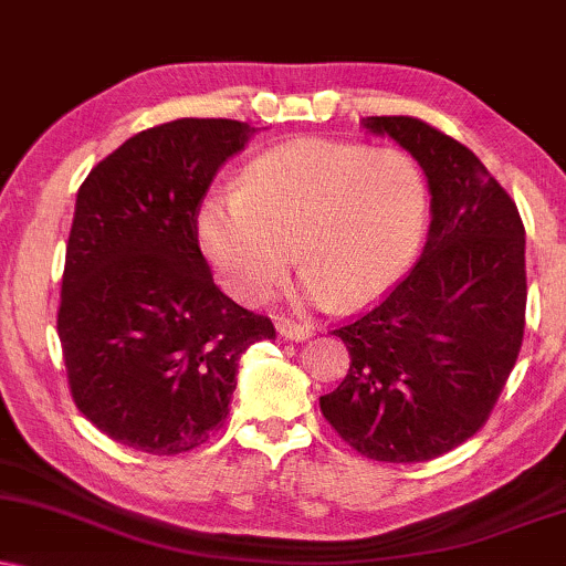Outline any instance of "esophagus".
Here are the masks:
<instances>
[{"label": "esophagus", "mask_w": 566, "mask_h": 566, "mask_svg": "<svg viewBox=\"0 0 566 566\" xmlns=\"http://www.w3.org/2000/svg\"><path fill=\"white\" fill-rule=\"evenodd\" d=\"M275 327H277V333H281L285 340H304V338L312 336V327L310 325L296 323V319H291V317H277L275 319Z\"/></svg>", "instance_id": "obj_1"}]
</instances>
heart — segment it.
I'll list each match as a JSON object with an SVG mask.
<instances>
[{"label": "heart", "mask_w": 566, "mask_h": 566, "mask_svg": "<svg viewBox=\"0 0 566 566\" xmlns=\"http://www.w3.org/2000/svg\"><path fill=\"white\" fill-rule=\"evenodd\" d=\"M424 226L428 184L409 151L327 138L256 157L239 188L209 193L197 214L201 251L241 302L268 294L296 251L312 302H380L415 262Z\"/></svg>", "instance_id": "obj_1"}]
</instances>
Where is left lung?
Segmentation results:
<instances>
[{"label": "left lung", "mask_w": 566, "mask_h": 566, "mask_svg": "<svg viewBox=\"0 0 566 566\" xmlns=\"http://www.w3.org/2000/svg\"><path fill=\"white\" fill-rule=\"evenodd\" d=\"M396 138L430 186L420 262L373 310L333 331L348 375L319 409L375 462H428L483 428L525 336V226L488 167L420 117H367Z\"/></svg>", "instance_id": "1"}]
</instances>
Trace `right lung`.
Segmentation results:
<instances>
[{
  "label": "right lung",
  "instance_id": "1",
  "mask_svg": "<svg viewBox=\"0 0 566 566\" xmlns=\"http://www.w3.org/2000/svg\"><path fill=\"white\" fill-rule=\"evenodd\" d=\"M249 123L184 117L146 128L78 188L57 310L75 407L128 449L176 457L228 417L239 359L272 319L214 285L197 214Z\"/></svg>",
  "mask_w": 566,
  "mask_h": 566
}]
</instances>
